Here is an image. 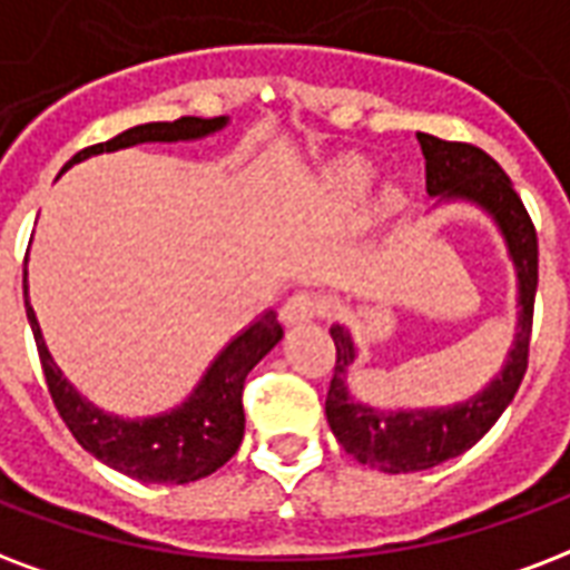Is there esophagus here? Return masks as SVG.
I'll return each instance as SVG.
<instances>
[{
    "label": "esophagus",
    "instance_id": "1",
    "mask_svg": "<svg viewBox=\"0 0 570 570\" xmlns=\"http://www.w3.org/2000/svg\"><path fill=\"white\" fill-rule=\"evenodd\" d=\"M286 325H304V323H314L320 316H325V302L320 295L314 293H295L289 302L284 304V311H281Z\"/></svg>",
    "mask_w": 570,
    "mask_h": 570
}]
</instances>
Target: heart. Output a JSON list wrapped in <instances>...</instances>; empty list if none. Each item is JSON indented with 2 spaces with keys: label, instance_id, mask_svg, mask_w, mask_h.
I'll return each instance as SVG.
<instances>
[{
  "label": "heart",
  "instance_id": "b5f03b06",
  "mask_svg": "<svg viewBox=\"0 0 570 570\" xmlns=\"http://www.w3.org/2000/svg\"><path fill=\"white\" fill-rule=\"evenodd\" d=\"M373 185H376V169L362 158H343L334 167H328L320 179V197L337 215H353L367 203ZM401 206L397 188H382L376 194V215H391Z\"/></svg>",
  "mask_w": 570,
  "mask_h": 570
}]
</instances>
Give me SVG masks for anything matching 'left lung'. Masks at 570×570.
<instances>
[{"mask_svg": "<svg viewBox=\"0 0 570 570\" xmlns=\"http://www.w3.org/2000/svg\"><path fill=\"white\" fill-rule=\"evenodd\" d=\"M424 173H428V197L433 208L466 203L490 217V224L502 236L505 254L517 277V325L514 341L499 373L475 391L472 397L445 403V406H373L350 391V371L358 362V343L350 325L334 323L332 332L337 362L325 419L346 454L358 463L389 475L421 472L458 458L475 445L499 421V415L514 401L523 382L529 358V334H532V307L538 289V236L527 208L517 197L505 169L490 158L488 151L469 142H449L433 134H415Z\"/></svg>", "mask_w": 570, "mask_h": 570, "instance_id": "1", "label": "left lung"}]
</instances>
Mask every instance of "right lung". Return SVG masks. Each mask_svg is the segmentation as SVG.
Here are the masks:
<instances>
[{
	"mask_svg": "<svg viewBox=\"0 0 570 570\" xmlns=\"http://www.w3.org/2000/svg\"><path fill=\"white\" fill-rule=\"evenodd\" d=\"M229 125V116L199 119V116H181L176 121H149L137 128L121 130L119 137L107 142L89 146L77 151L62 167L71 169L80 160H89L104 151L130 149L142 142H194L206 140L217 130ZM23 302L26 320L35 334V346L41 355L47 389L53 397L56 410L73 433V440L92 458L107 463L121 475L137 478L142 484H188L212 475L220 469L242 445L245 436V410H242V389L247 373L275 350L284 328L277 323V314L268 307L256 316L254 323L233 334L220 353L208 362L197 385L176 406H169L155 415H116L101 406H95L89 397H82L73 389L71 380L59 371L53 355L43 343L41 325L29 302V272L23 268Z\"/></svg>",
	"mask_w": 570,
	"mask_h": 570,
	"instance_id": "add662e5",
	"label": "right lung"
}]
</instances>
